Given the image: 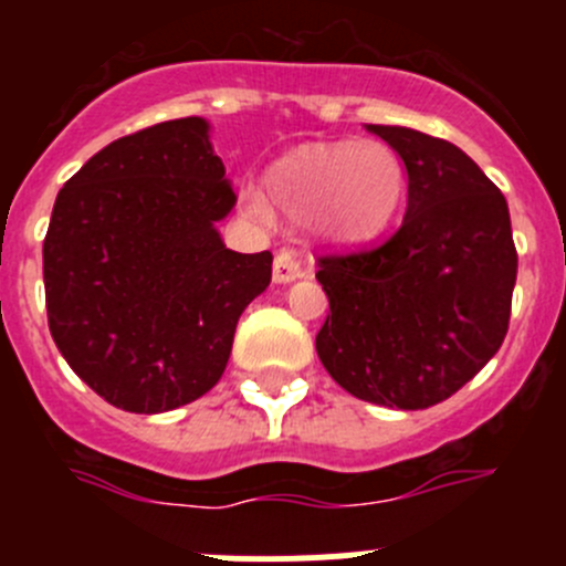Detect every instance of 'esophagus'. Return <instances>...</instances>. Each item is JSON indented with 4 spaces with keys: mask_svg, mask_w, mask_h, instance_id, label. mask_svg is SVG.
I'll list each match as a JSON object with an SVG mask.
<instances>
[{
    "mask_svg": "<svg viewBox=\"0 0 566 566\" xmlns=\"http://www.w3.org/2000/svg\"><path fill=\"white\" fill-rule=\"evenodd\" d=\"M301 276H304V265H301L298 254L293 249H279L273 256V282L290 284Z\"/></svg>",
    "mask_w": 566,
    "mask_h": 566,
    "instance_id": "1",
    "label": "esophagus"
}]
</instances>
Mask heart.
<instances>
[{
    "label": "heart",
    "mask_w": 566,
    "mask_h": 566,
    "mask_svg": "<svg viewBox=\"0 0 566 566\" xmlns=\"http://www.w3.org/2000/svg\"><path fill=\"white\" fill-rule=\"evenodd\" d=\"M405 197V167L384 142H328L290 153L268 172V197L243 186L241 202L260 219L273 210L312 224L323 241L358 247L391 224Z\"/></svg>",
    "instance_id": "heart-1"
}]
</instances>
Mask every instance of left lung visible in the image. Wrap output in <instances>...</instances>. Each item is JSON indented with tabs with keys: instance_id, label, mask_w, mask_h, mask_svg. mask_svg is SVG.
<instances>
[{
	"instance_id": "obj_1",
	"label": "left lung",
	"mask_w": 566,
	"mask_h": 566,
	"mask_svg": "<svg viewBox=\"0 0 566 566\" xmlns=\"http://www.w3.org/2000/svg\"><path fill=\"white\" fill-rule=\"evenodd\" d=\"M367 130L402 158L408 210L384 247L319 256L331 315L315 347L353 397L421 410L460 391L504 342L517 279L510 208L452 142Z\"/></svg>"
}]
</instances>
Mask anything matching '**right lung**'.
I'll list each match as a JSON object with an SVG mask.
<instances>
[{
	"label": "right lung",
	"instance_id": "1",
	"mask_svg": "<svg viewBox=\"0 0 566 566\" xmlns=\"http://www.w3.org/2000/svg\"><path fill=\"white\" fill-rule=\"evenodd\" d=\"M235 202L205 117L114 139L56 193L43 241L49 328L108 405L164 413L219 384L273 262L224 247L216 224Z\"/></svg>",
	"mask_w": 566,
	"mask_h": 566
}]
</instances>
